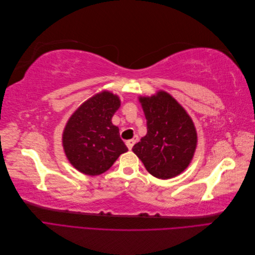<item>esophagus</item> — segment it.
Listing matches in <instances>:
<instances>
[{"label":"esophagus","instance_id":"1","mask_svg":"<svg viewBox=\"0 0 255 255\" xmlns=\"http://www.w3.org/2000/svg\"><path fill=\"white\" fill-rule=\"evenodd\" d=\"M138 140V137L135 135L134 136V138H133V139H129V140H127L126 141V144H127V146H128V148L130 150V149H132L133 148V145L136 143V141Z\"/></svg>","mask_w":255,"mask_h":255}]
</instances>
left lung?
Listing matches in <instances>:
<instances>
[{"label":"left lung","mask_w":255,"mask_h":255,"mask_svg":"<svg viewBox=\"0 0 255 255\" xmlns=\"http://www.w3.org/2000/svg\"><path fill=\"white\" fill-rule=\"evenodd\" d=\"M146 135L133 146L146 170L167 180L187 168L197 145V133L187 113L165 91L140 98Z\"/></svg>","instance_id":"8db88e82"}]
</instances>
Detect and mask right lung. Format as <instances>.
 Listing matches in <instances>:
<instances>
[{
  "label": "right lung",
  "mask_w": 255,
  "mask_h": 255,
  "mask_svg": "<svg viewBox=\"0 0 255 255\" xmlns=\"http://www.w3.org/2000/svg\"><path fill=\"white\" fill-rule=\"evenodd\" d=\"M120 100L103 91L82 104L69 119L63 144L69 161L79 171L98 175L113 166L120 154L128 151L118 127L112 123Z\"/></svg>",
  "instance_id": "add662e5"
}]
</instances>
